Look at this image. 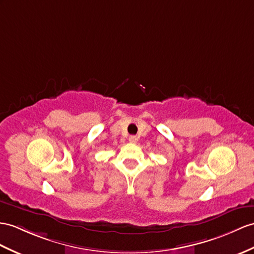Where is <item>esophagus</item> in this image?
I'll return each instance as SVG.
<instances>
[{
    "instance_id": "obj_1",
    "label": "esophagus",
    "mask_w": 254,
    "mask_h": 254,
    "mask_svg": "<svg viewBox=\"0 0 254 254\" xmlns=\"http://www.w3.org/2000/svg\"><path fill=\"white\" fill-rule=\"evenodd\" d=\"M137 141L138 138L135 137V135H130V137H129V142H131V143H137Z\"/></svg>"
}]
</instances>
